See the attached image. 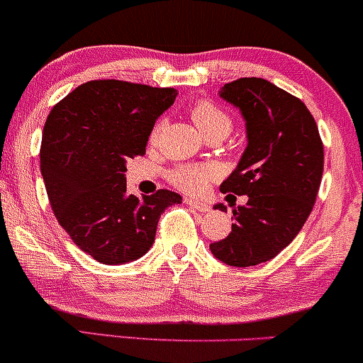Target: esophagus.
<instances>
[{
  "mask_svg": "<svg viewBox=\"0 0 363 363\" xmlns=\"http://www.w3.org/2000/svg\"><path fill=\"white\" fill-rule=\"evenodd\" d=\"M186 203L189 205L191 208H194V210L201 211V213H206V211H210V205L205 201H198V199H186Z\"/></svg>",
  "mask_w": 363,
  "mask_h": 363,
  "instance_id": "34e87169",
  "label": "esophagus"
}]
</instances>
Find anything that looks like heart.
Segmentation results:
<instances>
[{"instance_id": "obj_1", "label": "heart", "mask_w": 363, "mask_h": 363, "mask_svg": "<svg viewBox=\"0 0 363 363\" xmlns=\"http://www.w3.org/2000/svg\"><path fill=\"white\" fill-rule=\"evenodd\" d=\"M191 118H193L196 128L205 136L216 131L227 133L228 135L232 128V121L228 118L227 112L220 109L218 106H215L213 102H196L191 107ZM158 133H160V124L153 128L152 135H150V141H157ZM213 177L215 170L210 165H181L170 176L174 186L186 191V193H201L213 181Z\"/></svg>"}]
</instances>
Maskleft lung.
<instances>
[{
  "label": "left lung",
  "mask_w": 363,
  "mask_h": 363,
  "mask_svg": "<svg viewBox=\"0 0 363 363\" xmlns=\"http://www.w3.org/2000/svg\"><path fill=\"white\" fill-rule=\"evenodd\" d=\"M218 94L239 109L247 138L220 191L249 199L234 206L232 232L210 251L225 264L247 268L273 259L301 232L320 186L324 148L306 104L272 82L240 78ZM213 208L227 211L223 203Z\"/></svg>",
  "instance_id": "obj_1"
}]
</instances>
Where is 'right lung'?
Returning a JSON list of instances; mask_svg holds the SVG:
<instances>
[{
	"label": "right lung",
	"instance_id": "right-lung-1",
	"mask_svg": "<svg viewBox=\"0 0 363 363\" xmlns=\"http://www.w3.org/2000/svg\"><path fill=\"white\" fill-rule=\"evenodd\" d=\"M174 89L119 80L86 82L45 121L40 172L57 222L83 252L102 264L136 261L153 245L157 223L181 194H128L126 162L143 155Z\"/></svg>",
	"mask_w": 363,
	"mask_h": 363
}]
</instances>
